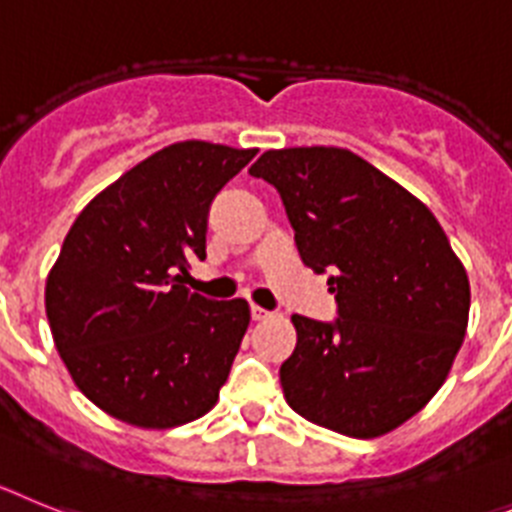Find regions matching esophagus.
Returning a JSON list of instances; mask_svg holds the SVG:
<instances>
[{
    "label": "esophagus",
    "instance_id": "obj_1",
    "mask_svg": "<svg viewBox=\"0 0 512 512\" xmlns=\"http://www.w3.org/2000/svg\"><path fill=\"white\" fill-rule=\"evenodd\" d=\"M268 317H270L268 309H262V306L252 304V319H255V322H262V319H268Z\"/></svg>",
    "mask_w": 512,
    "mask_h": 512
}]
</instances>
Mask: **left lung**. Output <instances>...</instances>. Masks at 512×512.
<instances>
[{
	"instance_id": "8db88e82",
	"label": "left lung",
	"mask_w": 512,
	"mask_h": 512,
	"mask_svg": "<svg viewBox=\"0 0 512 512\" xmlns=\"http://www.w3.org/2000/svg\"><path fill=\"white\" fill-rule=\"evenodd\" d=\"M278 188L306 268L330 273L335 324L293 314L283 397L350 438L397 430L441 389L469 324V275L420 198L337 146L270 149L250 167Z\"/></svg>"
}]
</instances>
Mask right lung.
Returning a JSON list of instances; mask_svg holds the SVG:
<instances>
[{"label": "right lung", "mask_w": 512, "mask_h": 512, "mask_svg": "<svg viewBox=\"0 0 512 512\" xmlns=\"http://www.w3.org/2000/svg\"><path fill=\"white\" fill-rule=\"evenodd\" d=\"M257 149L164 146L97 193L71 224L46 278L61 361L115 420L167 430L213 410L250 327L244 299L182 286L206 257L208 208Z\"/></svg>", "instance_id": "right-lung-1"}]
</instances>
